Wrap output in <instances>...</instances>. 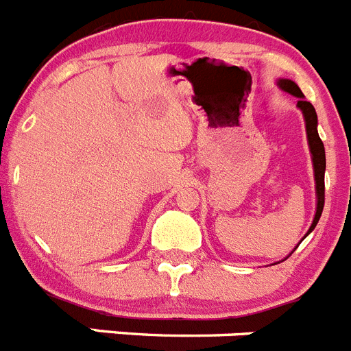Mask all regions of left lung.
Returning a JSON list of instances; mask_svg holds the SVG:
<instances>
[{
    "label": "left lung",
    "instance_id": "1",
    "mask_svg": "<svg viewBox=\"0 0 351 351\" xmlns=\"http://www.w3.org/2000/svg\"><path fill=\"white\" fill-rule=\"evenodd\" d=\"M278 86H280L281 91L288 93V95L295 96L299 98L297 101V107L302 112L304 123H306V135H308V145H309V153H311V161H313V173H315V191H316V213L315 218H313L311 226H309L308 234L300 239L302 243L304 239L308 237L313 230H315L316 223L320 219L322 210H324L325 204V147L324 142H322L320 135H318V117H316V110L309 101H306L302 91L297 86L293 80L290 79H278ZM299 243V244H300ZM297 244V246H299ZM297 246L293 247V251L297 250ZM291 251V253H293Z\"/></svg>",
    "mask_w": 351,
    "mask_h": 351
}]
</instances>
